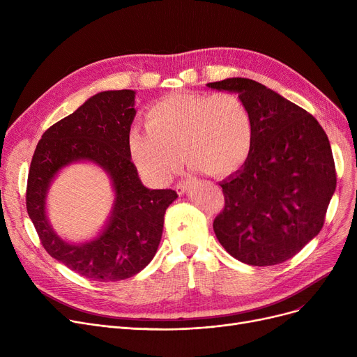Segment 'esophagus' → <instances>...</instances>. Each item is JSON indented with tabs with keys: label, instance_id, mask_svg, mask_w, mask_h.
Segmentation results:
<instances>
[{
	"label": "esophagus",
	"instance_id": "34e87169",
	"mask_svg": "<svg viewBox=\"0 0 357 357\" xmlns=\"http://www.w3.org/2000/svg\"><path fill=\"white\" fill-rule=\"evenodd\" d=\"M192 182H194V179H191V178H188V179H183V181L178 182V183L175 185V191H176L179 195L185 194V192H186V190H188L190 186L192 185Z\"/></svg>",
	"mask_w": 357,
	"mask_h": 357
}]
</instances>
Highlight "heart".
I'll use <instances>...</instances> for the list:
<instances>
[{
    "label": "heart",
    "instance_id": "b5f03b06",
    "mask_svg": "<svg viewBox=\"0 0 357 357\" xmlns=\"http://www.w3.org/2000/svg\"><path fill=\"white\" fill-rule=\"evenodd\" d=\"M146 128H130L127 146L139 171L155 183L171 181L182 153L195 171L233 174L255 143L252 111L230 92L172 93L149 109Z\"/></svg>",
    "mask_w": 357,
    "mask_h": 357
}]
</instances>
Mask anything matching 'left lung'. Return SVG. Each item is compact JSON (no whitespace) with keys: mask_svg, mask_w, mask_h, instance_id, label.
Listing matches in <instances>:
<instances>
[{"mask_svg":"<svg viewBox=\"0 0 357 357\" xmlns=\"http://www.w3.org/2000/svg\"><path fill=\"white\" fill-rule=\"evenodd\" d=\"M208 86L238 92L255 119L250 158L220 183L226 202L214 233L243 264H282L324 226L337 183L328 137L304 108L253 79Z\"/></svg>","mask_w":357,"mask_h":357,"instance_id":"left-lung-1","label":"left lung"}]
</instances>
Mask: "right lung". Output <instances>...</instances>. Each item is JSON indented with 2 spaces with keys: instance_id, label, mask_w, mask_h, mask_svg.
<instances>
[{
  "instance_id": "add662e5",
  "label": "right lung",
  "mask_w": 357,
  "mask_h": 357,
  "mask_svg": "<svg viewBox=\"0 0 357 357\" xmlns=\"http://www.w3.org/2000/svg\"><path fill=\"white\" fill-rule=\"evenodd\" d=\"M135 116V91L100 92L45 131L30 163L26 207L43 248L70 271L100 282L131 278L150 264L160 243L166 208L178 198L174 190H149L142 183L127 146ZM78 160L105 169L116 201L102 236L72 245L51 230L44 205L54 175Z\"/></svg>"
}]
</instances>
